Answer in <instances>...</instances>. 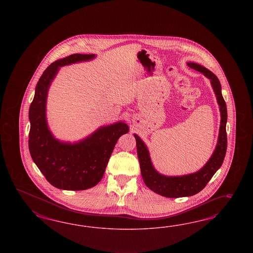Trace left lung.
I'll use <instances>...</instances> for the list:
<instances>
[{
    "mask_svg": "<svg viewBox=\"0 0 253 253\" xmlns=\"http://www.w3.org/2000/svg\"><path fill=\"white\" fill-rule=\"evenodd\" d=\"M187 65L197 71L201 72L204 76L211 80L212 88L214 90L218 104L221 111V125L218 137V143L214 152L205 166L199 171L183 176H164L160 174L151 163L148 150L144 142L134 134L136 140L138 160L140 162V169L143 180L146 186L152 191L166 197V198H183L190 197L201 191L209 181L214 175L215 172L222 166V162L227 148V134H226V122H227V108L225 101L222 97V87L218 78L209 69L196 63H187Z\"/></svg>",
    "mask_w": 253,
    "mask_h": 253,
    "instance_id": "obj_1",
    "label": "left lung"
}]
</instances>
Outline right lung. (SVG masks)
I'll use <instances>...</instances> for the list:
<instances>
[{
    "mask_svg": "<svg viewBox=\"0 0 253 253\" xmlns=\"http://www.w3.org/2000/svg\"><path fill=\"white\" fill-rule=\"evenodd\" d=\"M93 57L94 54H74L52 63L39 79L30 107L29 148L31 158L46 180L59 189L80 191L98 184L118 139L129 131L128 125L120 122L101 127L84 141L71 145L54 139L48 129L46 97L58 69Z\"/></svg>",
    "mask_w": 253,
    "mask_h": 253,
    "instance_id": "1",
    "label": "right lung"
}]
</instances>
